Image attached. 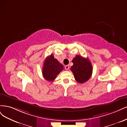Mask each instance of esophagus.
I'll use <instances>...</instances> for the list:
<instances>
[{
  "instance_id": "1",
  "label": "esophagus",
  "mask_w": 127,
  "mask_h": 127,
  "mask_svg": "<svg viewBox=\"0 0 127 127\" xmlns=\"http://www.w3.org/2000/svg\"><path fill=\"white\" fill-rule=\"evenodd\" d=\"M65 69H66V70H68V69H69V65H65Z\"/></svg>"
}]
</instances>
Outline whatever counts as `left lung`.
I'll return each mask as SVG.
<instances>
[{"mask_svg": "<svg viewBox=\"0 0 127 127\" xmlns=\"http://www.w3.org/2000/svg\"><path fill=\"white\" fill-rule=\"evenodd\" d=\"M73 65L71 70L73 72L75 80L80 83L87 82L90 78L92 73V66L88 59L76 55L73 59Z\"/></svg>", "mask_w": 127, "mask_h": 127, "instance_id": "8db88e82", "label": "left lung"}]
</instances>
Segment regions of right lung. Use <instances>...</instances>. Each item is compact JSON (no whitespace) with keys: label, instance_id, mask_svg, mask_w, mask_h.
<instances>
[{"label":"right lung","instance_id":"obj_1","mask_svg":"<svg viewBox=\"0 0 127 127\" xmlns=\"http://www.w3.org/2000/svg\"><path fill=\"white\" fill-rule=\"evenodd\" d=\"M63 65L54 58L53 54L47 56L43 64L42 74L44 78L48 81H53L57 75L63 71Z\"/></svg>","mask_w":127,"mask_h":127}]
</instances>
